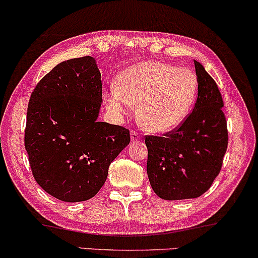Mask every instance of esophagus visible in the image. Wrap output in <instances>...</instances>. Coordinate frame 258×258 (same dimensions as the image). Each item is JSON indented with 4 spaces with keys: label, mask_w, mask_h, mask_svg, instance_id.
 I'll return each instance as SVG.
<instances>
[{
    "label": "esophagus",
    "mask_w": 258,
    "mask_h": 258,
    "mask_svg": "<svg viewBox=\"0 0 258 258\" xmlns=\"http://www.w3.org/2000/svg\"><path fill=\"white\" fill-rule=\"evenodd\" d=\"M130 137H132V142H137V141H140L141 140V136H140V134L137 133V132H135V130H133L132 132V134H130Z\"/></svg>",
    "instance_id": "obj_1"
}]
</instances>
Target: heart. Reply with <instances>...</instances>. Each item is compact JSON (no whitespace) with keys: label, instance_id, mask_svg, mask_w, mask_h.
<instances>
[{"label":"heart","instance_id":"1","mask_svg":"<svg viewBox=\"0 0 258 258\" xmlns=\"http://www.w3.org/2000/svg\"><path fill=\"white\" fill-rule=\"evenodd\" d=\"M199 80L192 70L160 61L129 67L118 76L117 86L104 93L111 114L124 116L137 105V117L147 132L164 134L181 124L195 105Z\"/></svg>","mask_w":258,"mask_h":258}]
</instances>
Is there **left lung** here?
Segmentation results:
<instances>
[{"mask_svg": "<svg viewBox=\"0 0 258 258\" xmlns=\"http://www.w3.org/2000/svg\"><path fill=\"white\" fill-rule=\"evenodd\" d=\"M194 63L199 93L192 111L163 136H146L150 185L158 197L168 201L203 195L220 174L228 147L222 95L203 66Z\"/></svg>", "mask_w": 258, "mask_h": 258, "instance_id": "left-lung-1", "label": "left lung"}]
</instances>
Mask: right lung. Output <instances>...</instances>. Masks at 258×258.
<instances>
[{"mask_svg": "<svg viewBox=\"0 0 258 258\" xmlns=\"http://www.w3.org/2000/svg\"><path fill=\"white\" fill-rule=\"evenodd\" d=\"M101 102V73L90 56L61 62L31 93L24 130L31 172L63 202L96 195L130 142L124 126L97 122Z\"/></svg>", "mask_w": 258, "mask_h": 258, "instance_id": "1", "label": "right lung"}]
</instances>
